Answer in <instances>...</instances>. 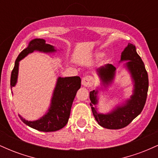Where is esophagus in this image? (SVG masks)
Returning a JSON list of instances; mask_svg holds the SVG:
<instances>
[{
  "label": "esophagus",
  "instance_id": "34e87169",
  "mask_svg": "<svg viewBox=\"0 0 158 158\" xmlns=\"http://www.w3.org/2000/svg\"><path fill=\"white\" fill-rule=\"evenodd\" d=\"M81 85H84L85 87H91L94 85V79L90 76H86L82 78L81 80Z\"/></svg>",
  "mask_w": 158,
  "mask_h": 158
}]
</instances>
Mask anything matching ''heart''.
Here are the masks:
<instances>
[{"label": "heart", "mask_w": 158, "mask_h": 158, "mask_svg": "<svg viewBox=\"0 0 158 158\" xmlns=\"http://www.w3.org/2000/svg\"><path fill=\"white\" fill-rule=\"evenodd\" d=\"M102 55V53H97V56H101Z\"/></svg>", "instance_id": "obj_1"}]
</instances>
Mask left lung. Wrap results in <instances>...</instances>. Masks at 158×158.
<instances>
[{
    "label": "left lung",
    "instance_id": "1",
    "mask_svg": "<svg viewBox=\"0 0 158 158\" xmlns=\"http://www.w3.org/2000/svg\"><path fill=\"white\" fill-rule=\"evenodd\" d=\"M128 61L125 66L131 75L134 82L133 94L111 111L102 114L97 111L95 106L98 103V93L99 88L90 92V106L98 124L108 129H119L131 123L141 113L146 103L148 89V73L140 56L136 51L135 45L128 43L121 54L120 61ZM116 68L108 64L97 70V73L101 80V85L107 88L114 81Z\"/></svg>",
    "mask_w": 158,
    "mask_h": 158
}]
</instances>
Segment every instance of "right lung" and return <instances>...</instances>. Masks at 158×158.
<instances>
[{
    "label": "right lung",
    "mask_w": 158,
    "mask_h": 158,
    "mask_svg": "<svg viewBox=\"0 0 158 158\" xmlns=\"http://www.w3.org/2000/svg\"><path fill=\"white\" fill-rule=\"evenodd\" d=\"M34 51L51 53L56 52V50L52 45L46 44L44 39H35L30 41L27 48L21 52L16 59L11 74V88L15 86L17 83L19 61ZM80 87V77H59L48 112L40 119L34 121L26 120L21 115H19V117L23 123L38 131L44 132L58 131L68 123L73 99Z\"/></svg>",
    "instance_id": "right-lung-1"
}]
</instances>
